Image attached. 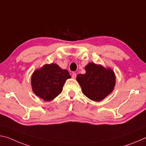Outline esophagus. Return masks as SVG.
<instances>
[{"label": "esophagus", "instance_id": "1", "mask_svg": "<svg viewBox=\"0 0 146 146\" xmlns=\"http://www.w3.org/2000/svg\"><path fill=\"white\" fill-rule=\"evenodd\" d=\"M71 76H72L73 78H76V74L75 73H72V75H71Z\"/></svg>", "mask_w": 146, "mask_h": 146}]
</instances>
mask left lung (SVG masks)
Listing matches in <instances>:
<instances>
[{
  "instance_id": "left-lung-1",
  "label": "left lung",
  "mask_w": 146,
  "mask_h": 146,
  "mask_svg": "<svg viewBox=\"0 0 146 146\" xmlns=\"http://www.w3.org/2000/svg\"><path fill=\"white\" fill-rule=\"evenodd\" d=\"M85 70V74H79L76 76V80L86 97L98 102L112 92L115 84V76L111 69L89 63Z\"/></svg>"
}]
</instances>
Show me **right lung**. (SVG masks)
Wrapping results in <instances>:
<instances>
[{
  "instance_id": "right-lung-1",
  "label": "right lung",
  "mask_w": 146,
  "mask_h": 146,
  "mask_svg": "<svg viewBox=\"0 0 146 146\" xmlns=\"http://www.w3.org/2000/svg\"><path fill=\"white\" fill-rule=\"evenodd\" d=\"M68 71L56 64L44 65L31 76L32 89L36 95L45 101L55 98L62 91L66 80L70 78Z\"/></svg>"
}]
</instances>
